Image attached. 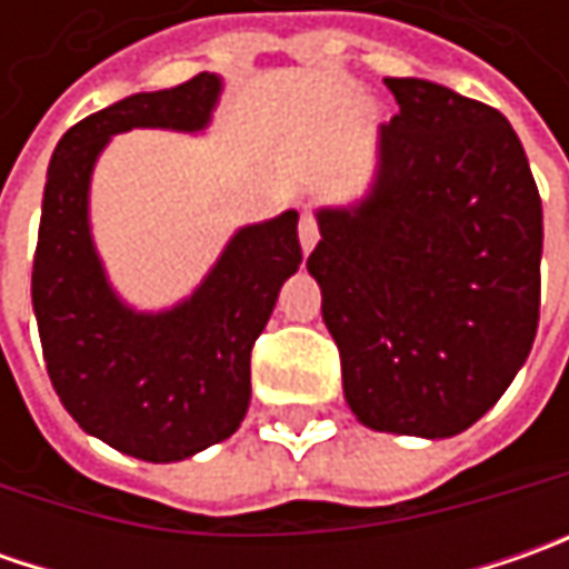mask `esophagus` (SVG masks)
<instances>
[{
  "label": "esophagus",
  "instance_id": "1",
  "mask_svg": "<svg viewBox=\"0 0 569 569\" xmlns=\"http://www.w3.org/2000/svg\"><path fill=\"white\" fill-rule=\"evenodd\" d=\"M317 240H319L317 214H313V211H303V214H300V247H303V252L313 250V247H317Z\"/></svg>",
  "mask_w": 569,
  "mask_h": 569
}]
</instances>
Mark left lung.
Listing matches in <instances>:
<instances>
[{"instance_id":"1","label":"left lung","mask_w":569,"mask_h":569,"mask_svg":"<svg viewBox=\"0 0 569 569\" xmlns=\"http://www.w3.org/2000/svg\"><path fill=\"white\" fill-rule=\"evenodd\" d=\"M399 113L358 208H322L307 269L358 421L452 437L507 392L541 307V196L513 126L425 78H386Z\"/></svg>"}]
</instances>
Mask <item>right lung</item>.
I'll list each match as a JSON object with an SVG mask.
<instances>
[{
	"label": "right lung",
	"instance_id": "add662e5",
	"mask_svg": "<svg viewBox=\"0 0 569 569\" xmlns=\"http://www.w3.org/2000/svg\"><path fill=\"white\" fill-rule=\"evenodd\" d=\"M221 81L189 78L76 122L53 151L33 252L31 297L43 361L81 430L144 462H177L228 440L250 408V355L303 252L297 211L233 233L187 303L132 313L110 291L88 230L100 148L132 126L196 132Z\"/></svg>",
	"mask_w": 569,
	"mask_h": 569
}]
</instances>
